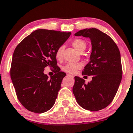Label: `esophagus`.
I'll return each mask as SVG.
<instances>
[{
    "mask_svg": "<svg viewBox=\"0 0 133 133\" xmlns=\"http://www.w3.org/2000/svg\"><path fill=\"white\" fill-rule=\"evenodd\" d=\"M67 76H68V77H70V78H74V76H73V75H70V74H67Z\"/></svg>",
    "mask_w": 133,
    "mask_h": 133,
    "instance_id": "1",
    "label": "esophagus"
}]
</instances>
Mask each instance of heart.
Segmentation results:
<instances>
[{
  "instance_id": "obj_1",
  "label": "heart",
  "mask_w": 133,
  "mask_h": 133,
  "mask_svg": "<svg viewBox=\"0 0 133 133\" xmlns=\"http://www.w3.org/2000/svg\"><path fill=\"white\" fill-rule=\"evenodd\" d=\"M72 46L78 51L79 52H83L86 48L87 45L85 42L81 39H76L73 40L72 42ZM64 46L63 45L59 46L57 48L56 52H55V57L57 60H60L63 57V53L64 51ZM82 67V64L80 63H68L64 66H63V69L67 73H75L77 70L80 69Z\"/></svg>"
}]
</instances>
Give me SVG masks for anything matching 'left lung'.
Returning <instances> with one entry per match:
<instances>
[{
  "instance_id": "1",
  "label": "left lung",
  "mask_w": 133,
  "mask_h": 133,
  "mask_svg": "<svg viewBox=\"0 0 133 133\" xmlns=\"http://www.w3.org/2000/svg\"><path fill=\"white\" fill-rule=\"evenodd\" d=\"M88 37L91 43L90 61L82 75H92V81L75 77L73 92L79 106L84 109L97 111L112 102L122 79L121 54L117 45L110 36L96 28L85 29L75 34Z\"/></svg>"
}]
</instances>
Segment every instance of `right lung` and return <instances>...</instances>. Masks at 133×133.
<instances>
[{"label": "right lung", "mask_w": 133, "mask_h": 133, "mask_svg": "<svg viewBox=\"0 0 133 133\" xmlns=\"http://www.w3.org/2000/svg\"><path fill=\"white\" fill-rule=\"evenodd\" d=\"M70 35L66 31L36 30L16 47L11 78L18 99L29 111L42 114L55 104L66 75L57 66L55 52ZM46 66L55 69L56 73L50 78L44 73Z\"/></svg>", "instance_id": "add662e5"}]
</instances>
